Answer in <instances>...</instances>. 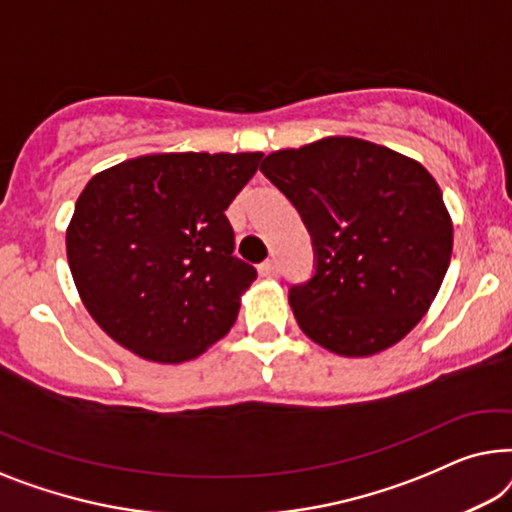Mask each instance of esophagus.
<instances>
[{
	"mask_svg": "<svg viewBox=\"0 0 512 512\" xmlns=\"http://www.w3.org/2000/svg\"><path fill=\"white\" fill-rule=\"evenodd\" d=\"M257 269H259V276H262V278H273L278 273V266H276V262H273V259H266V262L259 264Z\"/></svg>",
	"mask_w": 512,
	"mask_h": 512,
	"instance_id": "34e87169",
	"label": "esophagus"
}]
</instances>
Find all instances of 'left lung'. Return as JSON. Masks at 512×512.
I'll list each match as a JSON object with an SVG mask.
<instances>
[{
    "label": "left lung",
    "instance_id": "1",
    "mask_svg": "<svg viewBox=\"0 0 512 512\" xmlns=\"http://www.w3.org/2000/svg\"><path fill=\"white\" fill-rule=\"evenodd\" d=\"M259 171L313 239L315 276L290 290L301 331L343 357L399 343L429 311L450 266L452 220L434 176L355 136L276 150Z\"/></svg>",
    "mask_w": 512,
    "mask_h": 512
}]
</instances>
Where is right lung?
<instances>
[{
  "mask_svg": "<svg viewBox=\"0 0 512 512\" xmlns=\"http://www.w3.org/2000/svg\"><path fill=\"white\" fill-rule=\"evenodd\" d=\"M262 153H157L99 171L67 227L76 290L122 348L181 364L227 334L255 266L225 211Z\"/></svg>",
  "mask_w": 512,
  "mask_h": 512,
  "instance_id": "add662e5",
  "label": "right lung"
}]
</instances>
